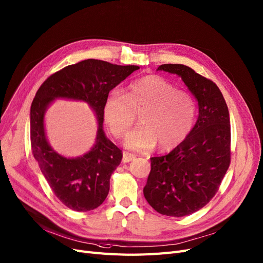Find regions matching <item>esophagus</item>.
Instances as JSON below:
<instances>
[{"label":"esophagus","mask_w":263,"mask_h":263,"mask_svg":"<svg viewBox=\"0 0 263 263\" xmlns=\"http://www.w3.org/2000/svg\"><path fill=\"white\" fill-rule=\"evenodd\" d=\"M135 158H136L135 155L125 152V153H123V156H122V162L123 163H128V162L132 161V160H134Z\"/></svg>","instance_id":"1"}]
</instances>
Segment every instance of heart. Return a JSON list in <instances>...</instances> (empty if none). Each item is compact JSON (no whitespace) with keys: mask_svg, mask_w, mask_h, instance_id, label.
Segmentation results:
<instances>
[{"mask_svg":"<svg viewBox=\"0 0 263 263\" xmlns=\"http://www.w3.org/2000/svg\"><path fill=\"white\" fill-rule=\"evenodd\" d=\"M139 111L141 124L128 133L125 146L144 151L159 144V148L167 151L187 138L195 124L197 107L187 91L176 89L158 75L136 79L129 85L127 95L112 90L104 100V119L117 138L128 132Z\"/></svg>","mask_w":263,"mask_h":263,"instance_id":"1","label":"heart"}]
</instances>
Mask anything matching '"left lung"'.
Segmentation results:
<instances>
[{"instance_id": "left-lung-1", "label": "left lung", "mask_w": 263, "mask_h": 263, "mask_svg": "<svg viewBox=\"0 0 263 263\" xmlns=\"http://www.w3.org/2000/svg\"><path fill=\"white\" fill-rule=\"evenodd\" d=\"M157 70L181 77L199 105L198 120L187 138L167 155L151 158L144 187V197L155 211L182 217L213 199L230 165V116L211 79L184 64H162Z\"/></svg>"}]
</instances>
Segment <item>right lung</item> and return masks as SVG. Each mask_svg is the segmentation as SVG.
I'll return each mask as SVG.
<instances>
[{
  "label": "right lung",
  "mask_w": 263,
  "mask_h": 263,
  "mask_svg": "<svg viewBox=\"0 0 263 263\" xmlns=\"http://www.w3.org/2000/svg\"><path fill=\"white\" fill-rule=\"evenodd\" d=\"M139 68L88 59L50 75L37 90L30 111L32 154L55 197L68 209L88 212L106 199L111 173L120 164L122 153L104 133V100L111 89ZM55 98L86 101L96 114V144L81 157H63L47 141L44 112Z\"/></svg>",
  "instance_id": "add662e5"
}]
</instances>
